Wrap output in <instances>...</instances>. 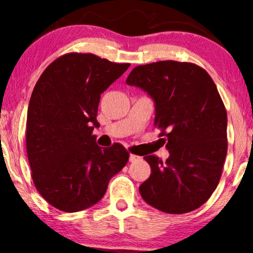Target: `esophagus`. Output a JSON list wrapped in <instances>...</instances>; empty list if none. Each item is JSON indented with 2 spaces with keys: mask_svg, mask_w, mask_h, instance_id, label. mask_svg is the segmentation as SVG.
Returning <instances> with one entry per match:
<instances>
[{
  "mask_svg": "<svg viewBox=\"0 0 253 253\" xmlns=\"http://www.w3.org/2000/svg\"><path fill=\"white\" fill-rule=\"evenodd\" d=\"M140 159V157L139 156H135V155H129V162L130 163H133V162H136Z\"/></svg>",
  "mask_w": 253,
  "mask_h": 253,
  "instance_id": "34e87169",
  "label": "esophagus"
}]
</instances>
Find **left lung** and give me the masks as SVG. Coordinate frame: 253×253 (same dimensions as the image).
Listing matches in <instances>:
<instances>
[{
    "label": "left lung",
    "mask_w": 253,
    "mask_h": 253,
    "mask_svg": "<svg viewBox=\"0 0 253 253\" xmlns=\"http://www.w3.org/2000/svg\"><path fill=\"white\" fill-rule=\"evenodd\" d=\"M126 83L155 102V126L169 158L146 156L151 175L139 187L158 211L183 214L210 199L227 155V113L215 83L202 68L175 60L139 65Z\"/></svg>",
    "instance_id": "obj_1"
}]
</instances>
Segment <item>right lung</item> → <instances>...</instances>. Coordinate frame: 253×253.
<instances>
[{"instance_id": "add662e5", "label": "right lung", "mask_w": 253, "mask_h": 253, "mask_svg": "<svg viewBox=\"0 0 253 253\" xmlns=\"http://www.w3.org/2000/svg\"><path fill=\"white\" fill-rule=\"evenodd\" d=\"M129 64L90 53H69L46 68L28 104L26 147L36 188L57 210L75 213L102 199L129 153L120 144L101 147L92 130L100 126L101 94Z\"/></svg>"}]
</instances>
